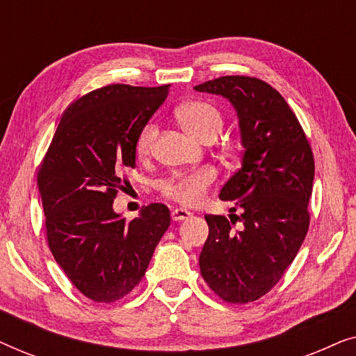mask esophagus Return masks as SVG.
<instances>
[{
  "label": "esophagus",
  "mask_w": 356,
  "mask_h": 356,
  "mask_svg": "<svg viewBox=\"0 0 356 356\" xmlns=\"http://www.w3.org/2000/svg\"><path fill=\"white\" fill-rule=\"evenodd\" d=\"M191 216H193V213L186 211V209H173V211H172V218L175 222L186 220V218H189Z\"/></svg>",
  "instance_id": "obj_1"
}]
</instances>
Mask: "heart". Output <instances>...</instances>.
<instances>
[{
  "mask_svg": "<svg viewBox=\"0 0 356 356\" xmlns=\"http://www.w3.org/2000/svg\"><path fill=\"white\" fill-rule=\"evenodd\" d=\"M179 123L189 134L199 139H206L211 134H218L222 129V116L216 106L202 100H193L181 105L177 111ZM159 128L155 121H147L140 128L138 139H136V154L145 157L154 147ZM217 173L213 168L204 167L194 170L191 173L173 175L160 184V191L172 201H177L184 206H196L202 202L207 189L216 183Z\"/></svg>",
  "mask_w": 356,
  "mask_h": 356,
  "instance_id": "1",
  "label": "heart"
}]
</instances>
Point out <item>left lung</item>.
Segmentation results:
<instances>
[{
  "instance_id": "1",
  "label": "left lung",
  "mask_w": 356,
  "mask_h": 356,
  "mask_svg": "<svg viewBox=\"0 0 356 356\" xmlns=\"http://www.w3.org/2000/svg\"><path fill=\"white\" fill-rule=\"evenodd\" d=\"M194 89L230 102L245 147L241 168L220 191L222 201L235 204L232 212L241 209L240 217L232 216L243 228L233 230L223 216H206L201 275L227 303H250L282 279L308 233L313 150L296 115L267 82L223 76Z\"/></svg>"
}]
</instances>
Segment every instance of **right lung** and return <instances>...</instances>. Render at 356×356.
<instances>
[{
	"label": "right lung",
	"mask_w": 356,
	"mask_h": 356,
	"mask_svg": "<svg viewBox=\"0 0 356 356\" xmlns=\"http://www.w3.org/2000/svg\"><path fill=\"white\" fill-rule=\"evenodd\" d=\"M170 86L111 84L82 95L61 116L38 170L51 254L71 284L97 303L123 298L143 280L170 211L150 204L128 222L113 211L136 139Z\"/></svg>",
	"instance_id": "add662e5"
}]
</instances>
